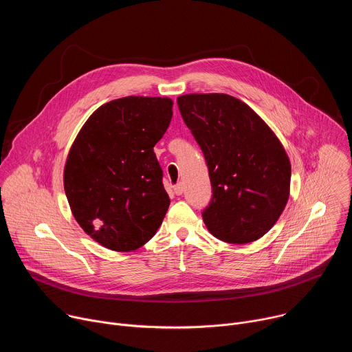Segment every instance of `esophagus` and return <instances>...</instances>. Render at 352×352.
<instances>
[{
    "label": "esophagus",
    "instance_id": "1",
    "mask_svg": "<svg viewBox=\"0 0 352 352\" xmlns=\"http://www.w3.org/2000/svg\"><path fill=\"white\" fill-rule=\"evenodd\" d=\"M174 192H175V195H182V192H184V184H182V182L177 184V185L174 186Z\"/></svg>",
    "mask_w": 352,
    "mask_h": 352
}]
</instances>
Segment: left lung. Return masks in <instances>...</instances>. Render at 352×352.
<instances>
[{
	"instance_id": "1",
	"label": "left lung",
	"mask_w": 352,
	"mask_h": 352,
	"mask_svg": "<svg viewBox=\"0 0 352 352\" xmlns=\"http://www.w3.org/2000/svg\"><path fill=\"white\" fill-rule=\"evenodd\" d=\"M177 103L209 168L213 196L202 213L208 230L228 243L259 239L289 197L291 163L280 139L230 94L190 93Z\"/></svg>"
}]
</instances>
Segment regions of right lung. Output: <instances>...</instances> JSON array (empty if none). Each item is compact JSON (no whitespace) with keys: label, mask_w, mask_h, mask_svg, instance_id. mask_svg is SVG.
Segmentation results:
<instances>
[{"label":"right lung","mask_w":352,"mask_h":352,"mask_svg":"<svg viewBox=\"0 0 352 352\" xmlns=\"http://www.w3.org/2000/svg\"><path fill=\"white\" fill-rule=\"evenodd\" d=\"M173 104L168 97L113 100L87 118L69 148L64 189L71 212L87 235L116 252L152 239L168 210L153 147Z\"/></svg>","instance_id":"add662e5"}]
</instances>
